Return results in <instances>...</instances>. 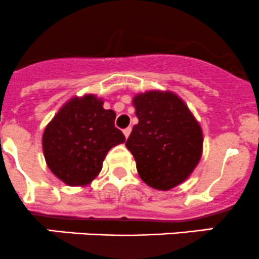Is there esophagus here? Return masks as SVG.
Wrapping results in <instances>:
<instances>
[{"label":"esophagus","instance_id":"esophagus-1","mask_svg":"<svg viewBox=\"0 0 259 259\" xmlns=\"http://www.w3.org/2000/svg\"><path fill=\"white\" fill-rule=\"evenodd\" d=\"M131 131H132V128H131V127H127V128H124V130H123V135H124V137L128 138V136L131 135Z\"/></svg>","mask_w":259,"mask_h":259}]
</instances>
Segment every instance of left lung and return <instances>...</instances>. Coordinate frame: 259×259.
Wrapping results in <instances>:
<instances>
[{"instance_id":"1","label":"left lung","mask_w":259,"mask_h":259,"mask_svg":"<svg viewBox=\"0 0 259 259\" xmlns=\"http://www.w3.org/2000/svg\"><path fill=\"white\" fill-rule=\"evenodd\" d=\"M138 123L126 146L140 178L156 190L167 191L191 175L203 153V131L185 102L172 92L136 94Z\"/></svg>"}]
</instances>
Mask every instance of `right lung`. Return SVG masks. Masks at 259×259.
I'll use <instances>...</instances> for the list:
<instances>
[{
  "mask_svg": "<svg viewBox=\"0 0 259 259\" xmlns=\"http://www.w3.org/2000/svg\"><path fill=\"white\" fill-rule=\"evenodd\" d=\"M116 113L94 94L69 99L45 127L42 151L51 172L69 186H85L99 175L108 151L126 141Z\"/></svg>",
  "mask_w": 259,
  "mask_h": 259,
  "instance_id": "obj_1",
  "label": "right lung"
}]
</instances>
